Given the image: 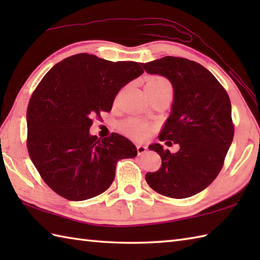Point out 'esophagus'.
<instances>
[{"instance_id":"esophagus-1","label":"esophagus","mask_w":260,"mask_h":260,"mask_svg":"<svg viewBox=\"0 0 260 260\" xmlns=\"http://www.w3.org/2000/svg\"><path fill=\"white\" fill-rule=\"evenodd\" d=\"M147 150V146L146 145H137V153H139V155H142V154H144Z\"/></svg>"}]
</instances>
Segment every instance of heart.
Instances as JSON below:
<instances>
[{
	"instance_id": "obj_1",
	"label": "heart",
	"mask_w": 260,
	"mask_h": 260,
	"mask_svg": "<svg viewBox=\"0 0 260 260\" xmlns=\"http://www.w3.org/2000/svg\"><path fill=\"white\" fill-rule=\"evenodd\" d=\"M146 91L152 93H171L172 95V85L163 77H154L146 84ZM152 127L146 121L139 118H129L121 124V131L127 136L134 140H145L151 133Z\"/></svg>"
}]
</instances>
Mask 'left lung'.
<instances>
[{"label": "left lung", "instance_id": "8db88e82", "mask_svg": "<svg viewBox=\"0 0 260 260\" xmlns=\"http://www.w3.org/2000/svg\"><path fill=\"white\" fill-rule=\"evenodd\" d=\"M142 66L173 86L172 113L158 140L180 145L176 153L161 144L148 147L159 154L162 167L146 173V182L165 197H192L211 184L223 167L235 134L230 98L217 78L192 60L168 56Z\"/></svg>", "mask_w": 260, "mask_h": 260}]
</instances>
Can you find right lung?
<instances>
[{"label":"right lung","mask_w":260,"mask_h":260,"mask_svg":"<svg viewBox=\"0 0 260 260\" xmlns=\"http://www.w3.org/2000/svg\"><path fill=\"white\" fill-rule=\"evenodd\" d=\"M144 70L134 61H108L89 53L63 59L33 91L26 110V147L47 185L71 201L102 194L116 164L137 155L126 137L89 134L92 117L110 112L118 91Z\"/></svg>","instance_id":"1"}]
</instances>
